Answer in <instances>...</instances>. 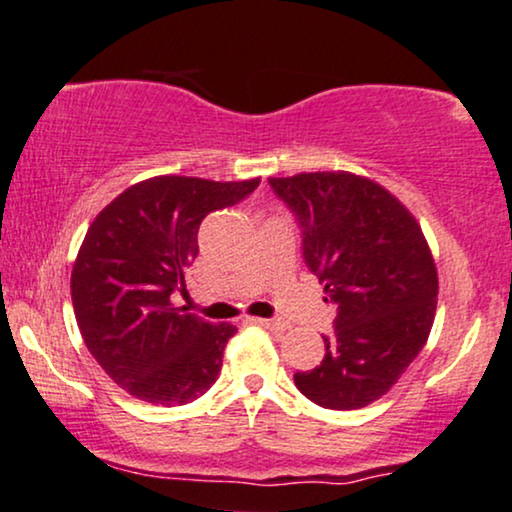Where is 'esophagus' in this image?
I'll use <instances>...</instances> for the list:
<instances>
[{"mask_svg":"<svg viewBox=\"0 0 512 512\" xmlns=\"http://www.w3.org/2000/svg\"><path fill=\"white\" fill-rule=\"evenodd\" d=\"M252 320H255L257 325L267 327V330H274V332H285V330H288V325H285L283 320H276V318H252Z\"/></svg>","mask_w":512,"mask_h":512,"instance_id":"34e87169","label":"esophagus"}]
</instances>
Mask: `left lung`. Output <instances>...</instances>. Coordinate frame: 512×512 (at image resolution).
<instances>
[{"mask_svg": "<svg viewBox=\"0 0 512 512\" xmlns=\"http://www.w3.org/2000/svg\"><path fill=\"white\" fill-rule=\"evenodd\" d=\"M304 231L306 267L337 304L325 358L295 384L327 410H360L391 391L431 335L438 269L417 217L349 170L269 177Z\"/></svg>", "mask_w": 512, "mask_h": 512, "instance_id": "8db88e82", "label": "left lung"}]
</instances>
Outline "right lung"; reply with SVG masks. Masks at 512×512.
I'll list each match as a JSON object with an SVG mask.
<instances>
[{
	"instance_id": "1",
	"label": "right lung",
	"mask_w": 512,
	"mask_h": 512,
	"mask_svg": "<svg viewBox=\"0 0 512 512\" xmlns=\"http://www.w3.org/2000/svg\"><path fill=\"white\" fill-rule=\"evenodd\" d=\"M260 177L215 182L156 175L135 182L95 215L72 267V306L86 349L128 395L185 405L215 384L229 323L173 304L199 255V227L243 201Z\"/></svg>"
}]
</instances>
